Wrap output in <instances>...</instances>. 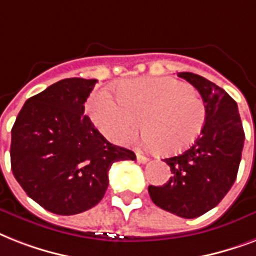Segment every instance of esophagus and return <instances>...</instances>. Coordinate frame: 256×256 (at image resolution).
Here are the masks:
<instances>
[{
  "label": "esophagus",
  "mask_w": 256,
  "mask_h": 256,
  "mask_svg": "<svg viewBox=\"0 0 256 256\" xmlns=\"http://www.w3.org/2000/svg\"><path fill=\"white\" fill-rule=\"evenodd\" d=\"M136 159H138V163H142V164H146L150 162V159H148V158H146V156H142L140 152H136Z\"/></svg>",
  "instance_id": "obj_1"
}]
</instances>
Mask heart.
Returning a JSON list of instances; mask_svg holds the SVG:
<instances>
[{
	"mask_svg": "<svg viewBox=\"0 0 256 256\" xmlns=\"http://www.w3.org/2000/svg\"><path fill=\"white\" fill-rule=\"evenodd\" d=\"M88 110L101 134L116 144L134 138L142 122L144 144L166 156L190 148L207 118L206 104L195 89L171 77L126 81L118 97L98 89L89 98Z\"/></svg>",
	"mask_w": 256,
	"mask_h": 256,
	"instance_id": "b5f03b06",
	"label": "heart"
}]
</instances>
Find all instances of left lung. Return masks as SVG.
Segmentation results:
<instances>
[{"label":"left lung","instance_id":"left-lung-1","mask_svg":"<svg viewBox=\"0 0 256 256\" xmlns=\"http://www.w3.org/2000/svg\"><path fill=\"white\" fill-rule=\"evenodd\" d=\"M179 77L203 98L207 118L195 142L178 156L164 159L172 176L162 187L150 186L152 202L180 218L192 219L220 203L236 179L244 130L232 97L207 78L190 72Z\"/></svg>","mask_w":256,"mask_h":256}]
</instances>
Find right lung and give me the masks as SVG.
Here are the masks:
<instances>
[{"label": "right lung", "instance_id": "add662e5", "mask_svg": "<svg viewBox=\"0 0 256 256\" xmlns=\"http://www.w3.org/2000/svg\"><path fill=\"white\" fill-rule=\"evenodd\" d=\"M97 80L64 78L28 98L12 128V171L26 195L57 215L94 207L106 194L110 166L134 160L110 144L84 114Z\"/></svg>", "mask_w": 256, "mask_h": 256}]
</instances>
